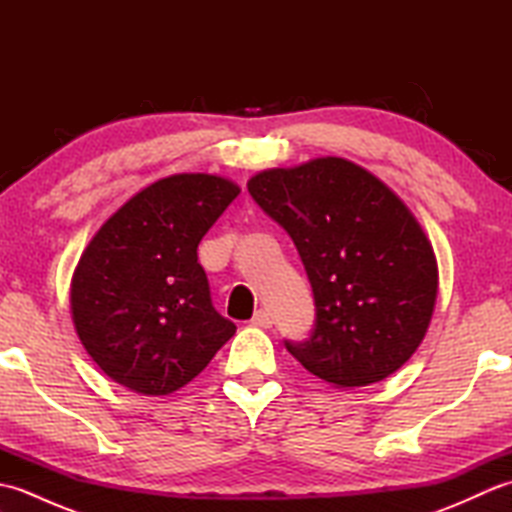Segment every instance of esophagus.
Instances as JSON below:
<instances>
[{"label":"esophagus","instance_id":"obj_1","mask_svg":"<svg viewBox=\"0 0 512 512\" xmlns=\"http://www.w3.org/2000/svg\"><path fill=\"white\" fill-rule=\"evenodd\" d=\"M250 323H253L255 328H270V325H273V314L268 310H257L255 317L250 319Z\"/></svg>","mask_w":512,"mask_h":512}]
</instances>
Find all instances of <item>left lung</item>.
<instances>
[{"label": "left lung", "mask_w": 512, "mask_h": 512, "mask_svg": "<svg viewBox=\"0 0 512 512\" xmlns=\"http://www.w3.org/2000/svg\"><path fill=\"white\" fill-rule=\"evenodd\" d=\"M248 193L295 242L312 286L314 328L286 350L336 387L372 385L405 365L429 328L438 266L398 195L343 158L262 171Z\"/></svg>", "instance_id": "left-lung-1"}]
</instances>
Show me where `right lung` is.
Instances as JSON below:
<instances>
[{
	"label": "right lung",
	"instance_id": "1",
	"mask_svg": "<svg viewBox=\"0 0 512 512\" xmlns=\"http://www.w3.org/2000/svg\"><path fill=\"white\" fill-rule=\"evenodd\" d=\"M239 193L206 173L162 178L125 202L81 255L72 319L85 350L118 385L167 396L235 334L213 308L198 244Z\"/></svg>",
	"mask_w": 512,
	"mask_h": 512
}]
</instances>
